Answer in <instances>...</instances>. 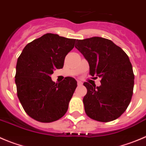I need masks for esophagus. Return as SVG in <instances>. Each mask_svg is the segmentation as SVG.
Wrapping results in <instances>:
<instances>
[{"instance_id": "34e87169", "label": "esophagus", "mask_w": 146, "mask_h": 146, "mask_svg": "<svg viewBox=\"0 0 146 146\" xmlns=\"http://www.w3.org/2000/svg\"><path fill=\"white\" fill-rule=\"evenodd\" d=\"M77 84H78V86H81L82 85V82L81 81H77Z\"/></svg>"}]
</instances>
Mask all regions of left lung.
<instances>
[{
    "mask_svg": "<svg viewBox=\"0 0 146 146\" xmlns=\"http://www.w3.org/2000/svg\"><path fill=\"white\" fill-rule=\"evenodd\" d=\"M76 41L75 47L89 62V74L101 78V85L97 87L84 83L87 89L83 99L86 115L101 122L118 119L133 94L135 76L129 57L108 39L92 37Z\"/></svg>",
    "mask_w": 146,
    "mask_h": 146,
    "instance_id": "obj_1",
    "label": "left lung"
}]
</instances>
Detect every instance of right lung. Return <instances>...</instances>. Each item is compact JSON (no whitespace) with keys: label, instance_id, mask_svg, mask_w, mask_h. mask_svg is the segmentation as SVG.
<instances>
[{"label":"right lung","instance_id":"right-lung-1","mask_svg":"<svg viewBox=\"0 0 146 146\" xmlns=\"http://www.w3.org/2000/svg\"><path fill=\"white\" fill-rule=\"evenodd\" d=\"M76 39L46 33L26 45L18 57L15 83L17 97L28 115L44 123L54 121L67 112L77 86L72 77L59 84L50 75L63 68L64 60Z\"/></svg>","mask_w":146,"mask_h":146}]
</instances>
